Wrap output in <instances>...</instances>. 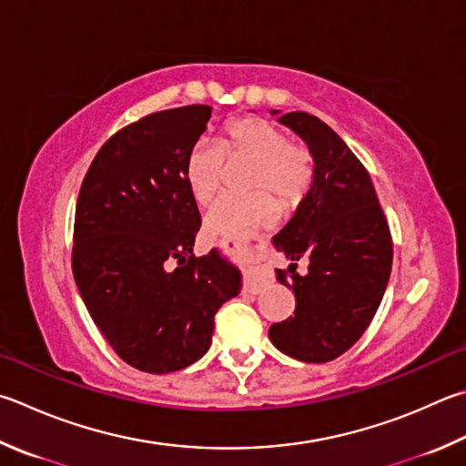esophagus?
<instances>
[{
    "label": "esophagus",
    "instance_id": "obj_1",
    "mask_svg": "<svg viewBox=\"0 0 466 466\" xmlns=\"http://www.w3.org/2000/svg\"><path fill=\"white\" fill-rule=\"evenodd\" d=\"M242 270H244V287L252 293H258L262 289V285L267 283V273L260 268V260L252 255L247 257Z\"/></svg>",
    "mask_w": 466,
    "mask_h": 466
}]
</instances>
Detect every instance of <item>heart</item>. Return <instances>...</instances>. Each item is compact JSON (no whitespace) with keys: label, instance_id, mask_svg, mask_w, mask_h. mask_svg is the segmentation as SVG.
Here are the masks:
<instances>
[{"label":"heart","instance_id":"obj_1","mask_svg":"<svg viewBox=\"0 0 466 466\" xmlns=\"http://www.w3.org/2000/svg\"><path fill=\"white\" fill-rule=\"evenodd\" d=\"M250 160L244 198H222L209 208L204 232L211 240H236L267 226L281 208H293L314 181V157L289 140L283 128L258 116H242L224 126L219 145L198 140L185 157L183 175L191 198L209 204L224 181L226 160Z\"/></svg>","mask_w":466,"mask_h":466}]
</instances>
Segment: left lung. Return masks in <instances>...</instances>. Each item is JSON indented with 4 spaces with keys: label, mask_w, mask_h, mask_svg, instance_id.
<instances>
[{
    "label": "left lung",
    "mask_w": 466,
    "mask_h": 466,
    "mask_svg": "<svg viewBox=\"0 0 466 466\" xmlns=\"http://www.w3.org/2000/svg\"><path fill=\"white\" fill-rule=\"evenodd\" d=\"M277 114V112H273ZM314 157V181L295 216L273 242L291 260L277 279L295 293V311L268 328L287 357L328 362L365 334L387 289L393 242L373 181L357 155L319 117L289 112L279 117ZM299 258L309 273L294 270Z\"/></svg>",
    "instance_id": "left-lung-1"
}]
</instances>
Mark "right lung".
I'll use <instances>...</instances> for the list:
<instances>
[{
	"mask_svg": "<svg viewBox=\"0 0 466 466\" xmlns=\"http://www.w3.org/2000/svg\"><path fill=\"white\" fill-rule=\"evenodd\" d=\"M209 117V106H183L116 132L75 209L73 277L89 316L117 357L152 375L204 357L216 311L242 287L216 248L193 255L201 218L183 165Z\"/></svg>",
	"mask_w": 466,
	"mask_h": 466,
	"instance_id": "right-lung-1",
	"label": "right lung"
}]
</instances>
